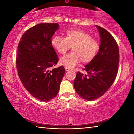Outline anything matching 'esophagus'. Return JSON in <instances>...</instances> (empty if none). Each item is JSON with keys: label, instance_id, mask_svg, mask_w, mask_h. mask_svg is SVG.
<instances>
[{"label": "esophagus", "instance_id": "1", "mask_svg": "<svg viewBox=\"0 0 134 134\" xmlns=\"http://www.w3.org/2000/svg\"><path fill=\"white\" fill-rule=\"evenodd\" d=\"M65 71H69V70H70V69H69V68H67V67H65Z\"/></svg>", "mask_w": 134, "mask_h": 134}]
</instances>
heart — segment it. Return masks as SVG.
<instances>
[{
  "mask_svg": "<svg viewBox=\"0 0 134 134\" xmlns=\"http://www.w3.org/2000/svg\"><path fill=\"white\" fill-rule=\"evenodd\" d=\"M51 45L57 53L64 55L71 47V53L60 58V63L65 67L71 69L80 63L91 62L96 57L99 49V44L92 38L90 34L83 30L70 29L65 32V37L55 36Z\"/></svg>",
  "mask_w": 134,
  "mask_h": 134,
  "instance_id": "obj_1",
  "label": "heart"
}]
</instances>
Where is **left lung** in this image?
Masks as SVG:
<instances>
[{
  "label": "left lung",
  "mask_w": 134,
  "mask_h": 134,
  "mask_svg": "<svg viewBox=\"0 0 134 134\" xmlns=\"http://www.w3.org/2000/svg\"><path fill=\"white\" fill-rule=\"evenodd\" d=\"M100 36L99 50L94 60L77 72L74 81L76 92L84 99L93 100L109 89L116 78L119 63V51L113 36L101 26H96Z\"/></svg>",
  "instance_id": "obj_1"
}]
</instances>
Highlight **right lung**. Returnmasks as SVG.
Wrapping results in <instances>:
<instances>
[{
  "label": "right lung",
  "instance_id": "1",
  "mask_svg": "<svg viewBox=\"0 0 134 134\" xmlns=\"http://www.w3.org/2000/svg\"><path fill=\"white\" fill-rule=\"evenodd\" d=\"M58 24H39L28 29L18 44L16 60L18 76L26 90L47 102L57 95L65 73L63 66L53 69L58 58L51 45Z\"/></svg>",
  "mask_w": 134,
  "mask_h": 134
}]
</instances>
